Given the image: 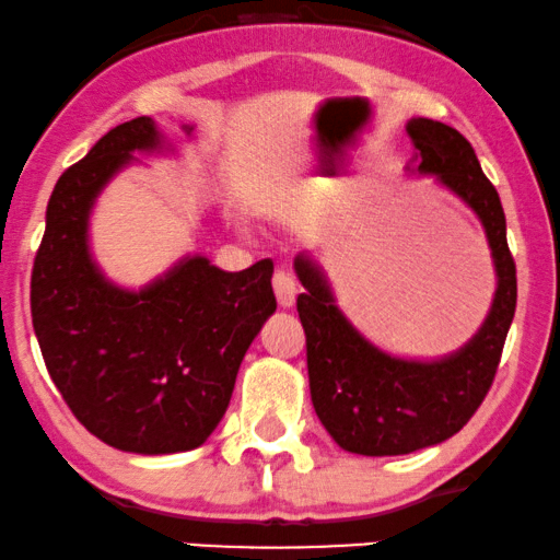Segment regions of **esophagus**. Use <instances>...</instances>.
I'll return each instance as SVG.
<instances>
[{
    "mask_svg": "<svg viewBox=\"0 0 560 560\" xmlns=\"http://www.w3.org/2000/svg\"><path fill=\"white\" fill-rule=\"evenodd\" d=\"M273 294H276V302L281 304V307H292L294 300H296V284L294 279L284 271H279L273 276Z\"/></svg>",
    "mask_w": 560,
    "mask_h": 560,
    "instance_id": "obj_1",
    "label": "esophagus"
}]
</instances>
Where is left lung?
<instances>
[{
  "label": "left lung",
  "instance_id": "obj_1",
  "mask_svg": "<svg viewBox=\"0 0 560 560\" xmlns=\"http://www.w3.org/2000/svg\"><path fill=\"white\" fill-rule=\"evenodd\" d=\"M413 144L406 173L431 178L478 217L491 250L497 292L480 328L457 351L436 359L398 357L372 343L338 307L323 266L300 253L294 271L313 408L332 442L366 457L410 455L455 436L483 402L516 307V268L506 245L501 198L470 141L447 124L410 118Z\"/></svg>",
  "mask_w": 560,
  "mask_h": 560
}]
</instances>
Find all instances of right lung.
Here are the masks:
<instances>
[{
	"instance_id": "1",
	"label": "right lung",
	"mask_w": 560,
	"mask_h": 560,
	"mask_svg": "<svg viewBox=\"0 0 560 560\" xmlns=\"http://www.w3.org/2000/svg\"><path fill=\"white\" fill-rule=\"evenodd\" d=\"M137 154H175L150 116L110 129L56 180L33 264V330L90 434L133 455H175L222 421L245 351L276 313L273 260L232 273L196 253L141 289L110 281L92 256L90 217Z\"/></svg>"
}]
</instances>
